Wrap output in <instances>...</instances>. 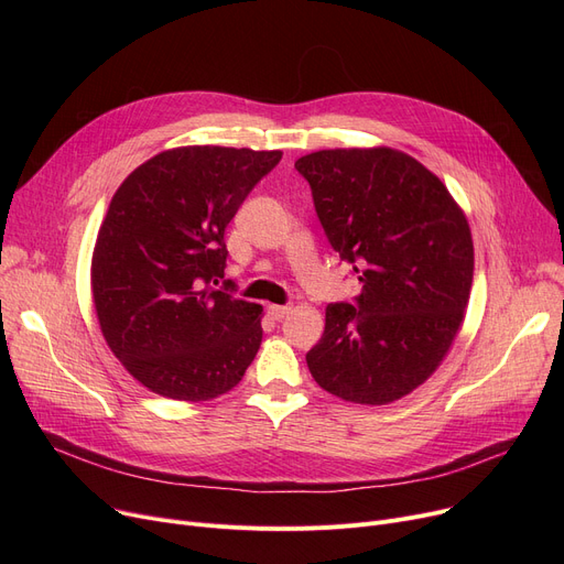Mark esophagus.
<instances>
[{"mask_svg": "<svg viewBox=\"0 0 564 564\" xmlns=\"http://www.w3.org/2000/svg\"><path fill=\"white\" fill-rule=\"evenodd\" d=\"M290 311H292L290 306H279V304L267 306V313H270V317H272V319H283Z\"/></svg>", "mask_w": 564, "mask_h": 564, "instance_id": "1", "label": "esophagus"}]
</instances>
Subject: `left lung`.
Wrapping results in <instances>:
<instances>
[{
    "mask_svg": "<svg viewBox=\"0 0 564 564\" xmlns=\"http://www.w3.org/2000/svg\"><path fill=\"white\" fill-rule=\"evenodd\" d=\"M317 219L364 283L327 306L306 354L313 379L347 402L389 404L446 357L473 283L464 213L438 177L393 148H336L294 162Z\"/></svg>",
    "mask_w": 564,
    "mask_h": 564,
    "instance_id": "8db88e82",
    "label": "left lung"
}]
</instances>
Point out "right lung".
<instances>
[{
  "label": "right lung",
  "mask_w": 564,
  "mask_h": 564,
  "mask_svg": "<svg viewBox=\"0 0 564 564\" xmlns=\"http://www.w3.org/2000/svg\"><path fill=\"white\" fill-rule=\"evenodd\" d=\"M281 151L187 145L116 189L100 226L91 288L100 329L126 370L171 400L230 391L262 340L260 304L224 281V232Z\"/></svg>",
  "instance_id": "1"
}]
</instances>
